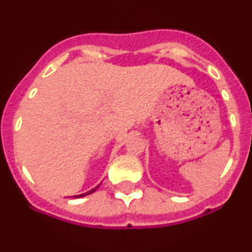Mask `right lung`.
<instances>
[{"mask_svg":"<svg viewBox=\"0 0 252 252\" xmlns=\"http://www.w3.org/2000/svg\"><path fill=\"white\" fill-rule=\"evenodd\" d=\"M98 187H99V186H97V187H95V188L91 189L90 192H87V193H83V194H79V195H74V198H81V197H84V195H88V194H91V193H93V192H94V190H97V189H98Z\"/></svg>","mask_w":252,"mask_h":252,"instance_id":"1","label":"right lung"}]
</instances>
